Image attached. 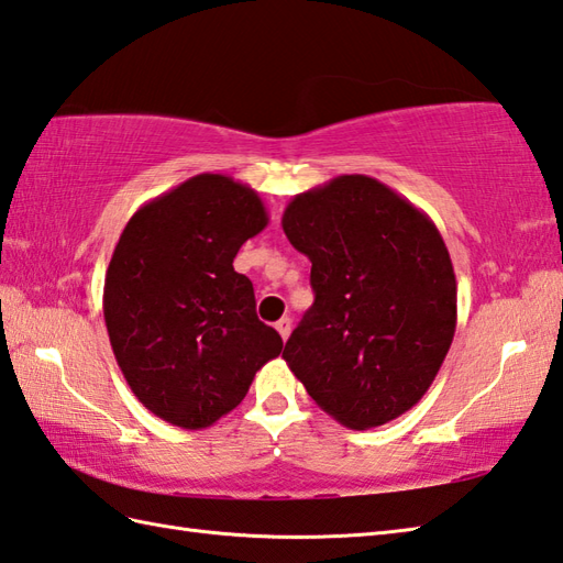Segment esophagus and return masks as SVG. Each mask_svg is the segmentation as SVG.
Returning <instances> with one entry per match:
<instances>
[{"mask_svg":"<svg viewBox=\"0 0 563 563\" xmlns=\"http://www.w3.org/2000/svg\"><path fill=\"white\" fill-rule=\"evenodd\" d=\"M275 329H278V333L283 336V341H288L290 331H292V321H290V317H283L280 321H275Z\"/></svg>","mask_w":563,"mask_h":563,"instance_id":"esophagus-1","label":"esophagus"}]
</instances>
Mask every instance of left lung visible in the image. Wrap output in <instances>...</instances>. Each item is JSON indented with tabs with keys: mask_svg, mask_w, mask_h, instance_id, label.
I'll return each instance as SVG.
<instances>
[{
	"mask_svg": "<svg viewBox=\"0 0 563 563\" xmlns=\"http://www.w3.org/2000/svg\"><path fill=\"white\" fill-rule=\"evenodd\" d=\"M283 232L312 261L314 305L283 357L309 397L367 430L421 401L457 327V280L435 222L373 176L295 196Z\"/></svg>",
	"mask_w": 563,
	"mask_h": 563,
	"instance_id": "1",
	"label": "left lung"
}]
</instances>
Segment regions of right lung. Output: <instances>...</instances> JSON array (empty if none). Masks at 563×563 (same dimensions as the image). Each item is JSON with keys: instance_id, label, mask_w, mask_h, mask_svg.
<instances>
[{"instance_id": "right-lung-1", "label": "right lung", "mask_w": 563, "mask_h": 563, "mask_svg": "<svg viewBox=\"0 0 563 563\" xmlns=\"http://www.w3.org/2000/svg\"><path fill=\"white\" fill-rule=\"evenodd\" d=\"M266 224L254 188L198 174L145 202L118 239L106 329L130 389L162 421L212 426L280 355V333L258 321L254 285L232 266Z\"/></svg>"}]
</instances>
